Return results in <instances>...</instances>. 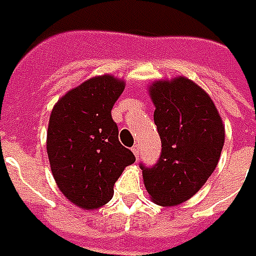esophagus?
<instances>
[{
    "label": "esophagus",
    "mask_w": 256,
    "mask_h": 256,
    "mask_svg": "<svg viewBox=\"0 0 256 256\" xmlns=\"http://www.w3.org/2000/svg\"><path fill=\"white\" fill-rule=\"evenodd\" d=\"M132 152H134V154H135L136 157H139V153H140V146H139V144H135V146L132 148Z\"/></svg>",
    "instance_id": "obj_1"
}]
</instances>
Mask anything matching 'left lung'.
<instances>
[{
    "mask_svg": "<svg viewBox=\"0 0 256 256\" xmlns=\"http://www.w3.org/2000/svg\"><path fill=\"white\" fill-rule=\"evenodd\" d=\"M148 94L161 154L156 166L140 162L143 182L156 204L178 206L193 197L218 166L224 122L208 94L189 78L156 81Z\"/></svg>",
    "mask_w": 256,
    "mask_h": 256,
    "instance_id": "8db88e82",
    "label": "left lung"
}]
</instances>
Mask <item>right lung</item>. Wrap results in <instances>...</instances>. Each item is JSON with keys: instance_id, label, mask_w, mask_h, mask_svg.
Returning <instances> with one entry per match:
<instances>
[{"instance_id": "1", "label": "right lung", "mask_w": 256, "mask_h": 256, "mask_svg": "<svg viewBox=\"0 0 256 256\" xmlns=\"http://www.w3.org/2000/svg\"><path fill=\"white\" fill-rule=\"evenodd\" d=\"M124 81L99 76L68 90L50 117L46 152L50 171L67 200L95 210L112 200L114 183L135 156L118 140L112 108Z\"/></svg>"}]
</instances>
